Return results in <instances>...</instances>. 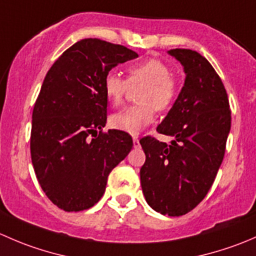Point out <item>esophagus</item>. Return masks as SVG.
<instances>
[{
  "instance_id": "obj_1",
  "label": "esophagus",
  "mask_w": 256,
  "mask_h": 256,
  "mask_svg": "<svg viewBox=\"0 0 256 256\" xmlns=\"http://www.w3.org/2000/svg\"><path fill=\"white\" fill-rule=\"evenodd\" d=\"M132 141H134V147H135V148H140V141H138V136H134Z\"/></svg>"
}]
</instances>
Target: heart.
Here are the masks:
<instances>
[{
    "label": "heart",
    "instance_id": "b5f03b06",
    "mask_svg": "<svg viewBox=\"0 0 256 256\" xmlns=\"http://www.w3.org/2000/svg\"><path fill=\"white\" fill-rule=\"evenodd\" d=\"M126 73L128 80L114 72L108 73L104 92L108 100L118 106L124 102L128 85L144 84L138 95L140 104L112 114L110 118L114 128L136 135L152 122L154 109L164 112L172 106L178 94V84L171 76L170 66L160 59L151 58L131 64Z\"/></svg>",
    "mask_w": 256,
    "mask_h": 256
}]
</instances>
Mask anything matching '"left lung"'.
I'll use <instances>...</instances> for the list:
<instances>
[{
	"mask_svg": "<svg viewBox=\"0 0 256 256\" xmlns=\"http://www.w3.org/2000/svg\"><path fill=\"white\" fill-rule=\"evenodd\" d=\"M184 68V85L157 132L171 144L141 138L146 161L140 170L146 202L164 216H180L207 196L226 154L232 112L222 79L198 52L171 49Z\"/></svg>",
	"mask_w": 256,
	"mask_h": 256,
	"instance_id": "8db88e82",
	"label": "left lung"
}]
</instances>
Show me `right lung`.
I'll return each mask as SVG.
<instances>
[{"label": "right lung", "mask_w": 256, "mask_h": 256, "mask_svg": "<svg viewBox=\"0 0 256 256\" xmlns=\"http://www.w3.org/2000/svg\"><path fill=\"white\" fill-rule=\"evenodd\" d=\"M138 54L120 44L85 38L50 66L32 114L30 157L43 192L66 212L99 202L110 172L132 148L125 131H102L104 79Z\"/></svg>", "instance_id": "obj_1"}]
</instances>
